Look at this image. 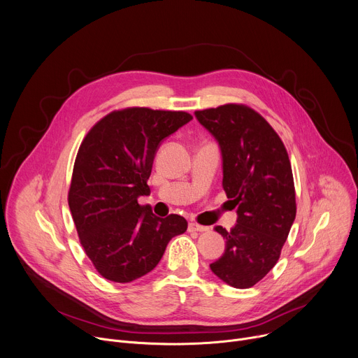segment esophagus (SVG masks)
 Masks as SVG:
<instances>
[{
	"instance_id": "esophagus-1",
	"label": "esophagus",
	"mask_w": 358,
	"mask_h": 358,
	"mask_svg": "<svg viewBox=\"0 0 358 358\" xmlns=\"http://www.w3.org/2000/svg\"><path fill=\"white\" fill-rule=\"evenodd\" d=\"M187 229H189V231H208L209 230L208 226L199 224V223H196V222H190Z\"/></svg>"
}]
</instances>
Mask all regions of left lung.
I'll list each match as a JSON object with an SVG mask.
<instances>
[{"mask_svg":"<svg viewBox=\"0 0 358 358\" xmlns=\"http://www.w3.org/2000/svg\"><path fill=\"white\" fill-rule=\"evenodd\" d=\"M219 142L223 189L237 224L216 226L226 239L212 271L236 289L259 283L280 257L296 217V190L285 143L266 119L243 103H226L194 112Z\"/></svg>","mask_w":358,"mask_h":358,"instance_id":"8db88e82","label":"left lung"}]
</instances>
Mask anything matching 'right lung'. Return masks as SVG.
Wrapping results in <instances>:
<instances>
[{"label": "right lung", "mask_w": 358, "mask_h": 358, "mask_svg": "<svg viewBox=\"0 0 358 358\" xmlns=\"http://www.w3.org/2000/svg\"><path fill=\"white\" fill-rule=\"evenodd\" d=\"M192 117L185 110L139 106L112 110L79 146L68 205L79 243L106 280L139 279L156 267L172 237L186 231L185 217H156L138 197L150 193L159 143Z\"/></svg>", "instance_id": "add662e5"}]
</instances>
